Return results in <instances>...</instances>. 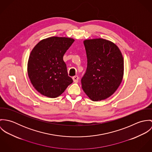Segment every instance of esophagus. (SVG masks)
<instances>
[{
  "label": "esophagus",
  "instance_id": "1",
  "mask_svg": "<svg viewBox=\"0 0 152 152\" xmlns=\"http://www.w3.org/2000/svg\"><path fill=\"white\" fill-rule=\"evenodd\" d=\"M72 80H73V81H74V83H77L78 82L79 77H78V76L75 75V76H74V77H72Z\"/></svg>",
  "mask_w": 152,
  "mask_h": 152
}]
</instances>
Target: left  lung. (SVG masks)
<instances>
[{"label":"left lung","mask_w":152,"mask_h":152,"mask_svg":"<svg viewBox=\"0 0 152 152\" xmlns=\"http://www.w3.org/2000/svg\"><path fill=\"white\" fill-rule=\"evenodd\" d=\"M87 57L82 88L94 101L107 99L120 86L124 75V58L119 48L111 42L96 39L84 42Z\"/></svg>","instance_id":"left-lung-1"}]
</instances>
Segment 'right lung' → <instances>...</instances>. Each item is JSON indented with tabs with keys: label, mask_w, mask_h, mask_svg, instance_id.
Wrapping results in <instances>:
<instances>
[{
	"label": "right lung",
	"mask_w": 152,
	"mask_h": 152,
	"mask_svg": "<svg viewBox=\"0 0 152 152\" xmlns=\"http://www.w3.org/2000/svg\"><path fill=\"white\" fill-rule=\"evenodd\" d=\"M74 42L71 38L51 37L40 41L32 50L27 64L28 75L41 94L56 98L72 83L63 56Z\"/></svg>",
	"instance_id": "1"
}]
</instances>
